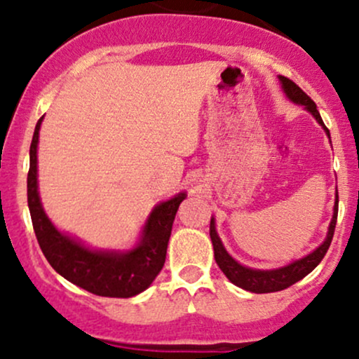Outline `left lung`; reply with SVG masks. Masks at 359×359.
Here are the masks:
<instances>
[{
    "label": "left lung",
    "instance_id": "left-lung-1",
    "mask_svg": "<svg viewBox=\"0 0 359 359\" xmlns=\"http://www.w3.org/2000/svg\"><path fill=\"white\" fill-rule=\"evenodd\" d=\"M278 82L282 86V90L285 93V96L290 100L294 104L304 106L312 116L316 118V121L319 123L320 126L324 128L325 135H327L329 140H331V135H329V130L324 126L323 118H320L319 111H317L316 102L304 93L302 89L299 88L295 82H292L287 77L278 76ZM337 221V191H336V201H334V209H332V219L329 222L327 234H325V240L320 243L319 246L314 251L306 255V257L294 259L288 265L278 266V269L271 270H258V269H250V266L241 265L234 259L231 255L228 253L222 245L219 234L216 231V221L211 217V226H209V234H211V241L214 246V258H216V263L219 265L222 273L228 277L231 283L236 287L245 288V290L253 292V294H269V292H278L283 290V288L294 285L295 282L302 280L306 275L311 273L312 270L316 269L320 263V259L324 258V255L327 253L329 246H331L332 234H334Z\"/></svg>",
    "mask_w": 359,
    "mask_h": 359
}]
</instances>
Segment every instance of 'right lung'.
Here are the masks:
<instances>
[{
  "label": "right lung",
  "mask_w": 359,
  "mask_h": 359,
  "mask_svg": "<svg viewBox=\"0 0 359 359\" xmlns=\"http://www.w3.org/2000/svg\"><path fill=\"white\" fill-rule=\"evenodd\" d=\"M42 119L35 126L30 145V170L27 179L28 209L35 236L52 269L74 285L101 297L128 299L142 294L163 269L177 209L187 194L156 204L148 214L138 243L130 250H94L71 234L62 233L48 219L39 194L36 148Z\"/></svg>",
  "instance_id": "1"
}]
</instances>
